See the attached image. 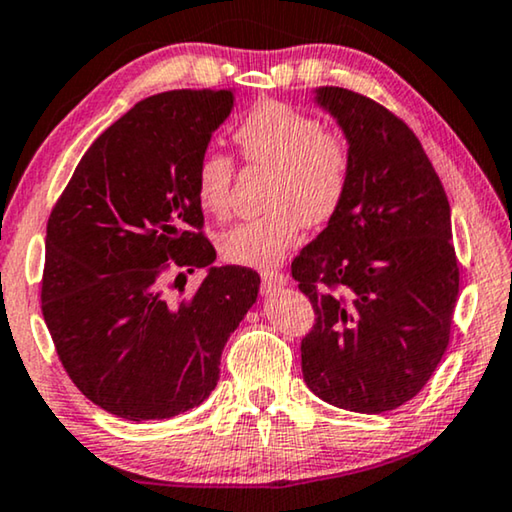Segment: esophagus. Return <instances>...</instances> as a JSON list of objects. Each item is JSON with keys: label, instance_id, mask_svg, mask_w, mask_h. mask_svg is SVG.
Masks as SVG:
<instances>
[{"label": "esophagus", "instance_id": "34e87169", "mask_svg": "<svg viewBox=\"0 0 512 512\" xmlns=\"http://www.w3.org/2000/svg\"><path fill=\"white\" fill-rule=\"evenodd\" d=\"M262 285L264 290H280V287L287 285V276L280 271H264L262 273Z\"/></svg>", "mask_w": 512, "mask_h": 512}]
</instances>
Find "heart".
I'll return each instance as SVG.
<instances>
[{
    "mask_svg": "<svg viewBox=\"0 0 512 512\" xmlns=\"http://www.w3.org/2000/svg\"><path fill=\"white\" fill-rule=\"evenodd\" d=\"M234 143L248 164L271 171L264 194L269 211L225 229L218 250L232 264L269 269L297 243L301 227L327 225L343 206L352 174L350 143L283 102L257 104L234 129ZM232 181L234 162L206 150L194 171L201 208L225 215Z\"/></svg>",
    "mask_w": 512,
    "mask_h": 512,
    "instance_id": "obj_1",
    "label": "heart"
}]
</instances>
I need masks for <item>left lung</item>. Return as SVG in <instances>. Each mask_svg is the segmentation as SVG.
<instances>
[{"mask_svg": "<svg viewBox=\"0 0 512 512\" xmlns=\"http://www.w3.org/2000/svg\"><path fill=\"white\" fill-rule=\"evenodd\" d=\"M352 153L343 206L301 248L292 278L315 325L301 341L308 390L385 413L427 385L450 343L459 294L450 204L406 122L345 88H318Z\"/></svg>", "mask_w": 512, "mask_h": 512, "instance_id": "1", "label": "left lung"}]
</instances>
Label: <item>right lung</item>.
Listing matches in <instances>:
<instances>
[{"instance_id": "obj_1", "label": "right lung", "mask_w": 512, "mask_h": 512, "mask_svg": "<svg viewBox=\"0 0 512 512\" xmlns=\"http://www.w3.org/2000/svg\"><path fill=\"white\" fill-rule=\"evenodd\" d=\"M232 109V90L143 99L88 148L48 218L43 320L74 385L115 417L167 420L199 406L257 301V271L211 266L194 185ZM204 265L192 298L166 292L171 268Z\"/></svg>"}]
</instances>
